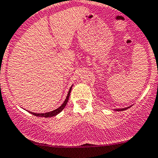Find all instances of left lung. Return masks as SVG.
Here are the masks:
<instances>
[{
  "label": "left lung",
  "instance_id": "1",
  "mask_svg": "<svg viewBox=\"0 0 158 158\" xmlns=\"http://www.w3.org/2000/svg\"><path fill=\"white\" fill-rule=\"evenodd\" d=\"M127 108H123V109H116V111H123V110H126Z\"/></svg>",
  "mask_w": 158,
  "mask_h": 158
}]
</instances>
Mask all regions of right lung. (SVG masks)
I'll return each instance as SVG.
<instances>
[{"label": "right lung", "instance_id": "right-lung-1", "mask_svg": "<svg viewBox=\"0 0 158 158\" xmlns=\"http://www.w3.org/2000/svg\"><path fill=\"white\" fill-rule=\"evenodd\" d=\"M71 90H72V87H71L70 89H69V94H68V95H67V98H66V99H65L64 102V103L62 104L61 106H60L58 109H54V110L52 111V112H49V113H31V112H30V113H31V114L35 115V116H43V117H52V116H56V115H57L58 113H60V112H61V111L64 109L65 106H66L67 103H68V101H69V96H70Z\"/></svg>", "mask_w": 158, "mask_h": 158}]
</instances>
